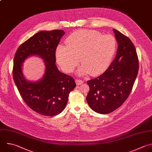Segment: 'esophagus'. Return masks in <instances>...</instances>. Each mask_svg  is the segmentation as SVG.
I'll use <instances>...</instances> for the list:
<instances>
[{
    "instance_id": "34e87169",
    "label": "esophagus",
    "mask_w": 152,
    "mask_h": 152,
    "mask_svg": "<svg viewBox=\"0 0 152 152\" xmlns=\"http://www.w3.org/2000/svg\"><path fill=\"white\" fill-rule=\"evenodd\" d=\"M75 81H76V83L77 85H81L83 83V81L80 80V79H77L75 80Z\"/></svg>"
}]
</instances>
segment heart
<instances>
[{
  "label": "heart",
  "instance_id": "obj_1",
  "mask_svg": "<svg viewBox=\"0 0 152 152\" xmlns=\"http://www.w3.org/2000/svg\"><path fill=\"white\" fill-rule=\"evenodd\" d=\"M66 46L60 45L56 57L61 68L72 72L79 62L80 75L90 73L95 76L102 73L109 66L117 48L116 38L111 34L103 35L99 31L80 30L70 34L66 40Z\"/></svg>",
  "mask_w": 152,
  "mask_h": 152
}]
</instances>
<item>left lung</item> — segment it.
I'll use <instances>...</instances> for the list:
<instances>
[{
	"instance_id": "1",
	"label": "left lung",
	"mask_w": 152,
	"mask_h": 152,
	"mask_svg": "<svg viewBox=\"0 0 152 152\" xmlns=\"http://www.w3.org/2000/svg\"><path fill=\"white\" fill-rule=\"evenodd\" d=\"M118 43L116 57L107 70L87 81L86 101L95 112L108 114L121 107L129 95L137 77L139 63L134 45L125 35L113 29Z\"/></svg>"
}]
</instances>
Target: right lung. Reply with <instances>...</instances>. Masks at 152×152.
Instances as JSON below:
<instances>
[{"label":"right lung","instance_id":"add662e5","mask_svg":"<svg viewBox=\"0 0 152 152\" xmlns=\"http://www.w3.org/2000/svg\"><path fill=\"white\" fill-rule=\"evenodd\" d=\"M65 32L61 30L41 31L17 49L14 58L12 75L26 104L35 112L54 116L65 108L70 92L76 87L74 79L60 72L56 64V51ZM39 55L44 60L45 73L39 82H28L22 73V63L30 55Z\"/></svg>","mask_w":152,"mask_h":152}]
</instances>
